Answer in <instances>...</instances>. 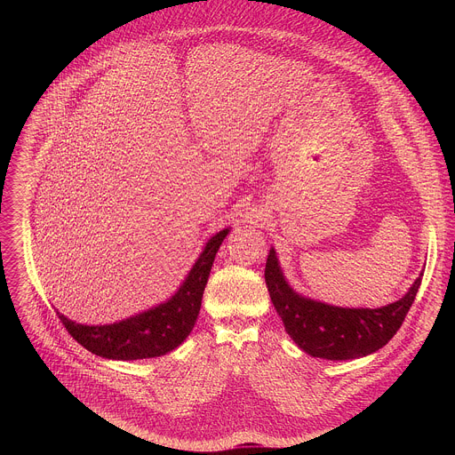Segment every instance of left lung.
Instances as JSON below:
<instances>
[{
	"label": "left lung",
	"instance_id": "1",
	"mask_svg": "<svg viewBox=\"0 0 455 455\" xmlns=\"http://www.w3.org/2000/svg\"><path fill=\"white\" fill-rule=\"evenodd\" d=\"M264 278L271 303L298 347L314 357L347 361L377 352L397 332L417 296L422 273L399 301L375 310L331 307L296 294L285 282L273 249Z\"/></svg>",
	"mask_w": 455,
	"mask_h": 455
}]
</instances>
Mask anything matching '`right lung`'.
Instances as JSON below:
<instances>
[{"mask_svg":"<svg viewBox=\"0 0 455 455\" xmlns=\"http://www.w3.org/2000/svg\"><path fill=\"white\" fill-rule=\"evenodd\" d=\"M229 229L212 236L179 292L166 303L108 325H82L58 314L66 331L89 352L117 361L159 357L177 348L193 331L215 254Z\"/></svg>","mask_w":455,"mask_h":455,"instance_id":"obj_1","label":"right lung"}]
</instances>
